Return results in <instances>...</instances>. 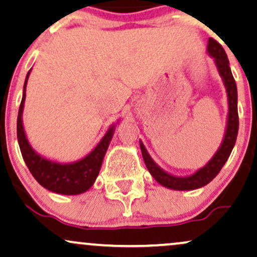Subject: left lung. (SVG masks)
<instances>
[{"label":"left lung","instance_id":"obj_1","mask_svg":"<svg viewBox=\"0 0 257 257\" xmlns=\"http://www.w3.org/2000/svg\"><path fill=\"white\" fill-rule=\"evenodd\" d=\"M208 54L214 58L215 65L217 67L219 75L222 78L223 85L226 88L227 101H228V113H227V123L225 129V135H223L221 145L215 155L211 157L210 161L202 167L200 169L196 170L193 174L187 176H175L173 174L166 172L153 161L150 153L147 152L145 145L140 141V149L143 153L144 162H145L147 169L153 179L164 187L170 188L175 191H191L197 190V188L203 187L208 185L213 180L231 155L233 147H234L235 140H237L238 128H239V119H238V94H237V84H235L234 78H233L231 67H229L228 58L225 49L219 42L214 38H209L208 47H206Z\"/></svg>","mask_w":257,"mask_h":257}]
</instances>
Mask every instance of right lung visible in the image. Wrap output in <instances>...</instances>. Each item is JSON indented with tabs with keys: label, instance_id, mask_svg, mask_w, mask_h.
<instances>
[{
	"label": "right lung",
	"instance_id": "1",
	"mask_svg": "<svg viewBox=\"0 0 257 257\" xmlns=\"http://www.w3.org/2000/svg\"><path fill=\"white\" fill-rule=\"evenodd\" d=\"M30 72L31 70L28 72L25 78L23 99L20 102L17 120L18 143H19L20 151H22V156L26 166L38 184L52 192L66 194V196H75V194L87 192L98 178L106 151H107L112 137H113L116 124H112L98 145L94 147L85 157L78 159V161L71 162V163H60V162L52 161V159L41 156L32 149L28 138H26L24 125H23L26 84H28Z\"/></svg>",
	"mask_w": 257,
	"mask_h": 257
}]
</instances>
